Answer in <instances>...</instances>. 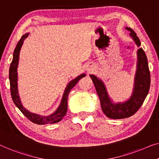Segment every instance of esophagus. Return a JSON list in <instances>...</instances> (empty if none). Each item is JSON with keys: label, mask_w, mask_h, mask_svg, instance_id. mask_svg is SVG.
Instances as JSON below:
<instances>
[{"label": "esophagus", "mask_w": 159, "mask_h": 159, "mask_svg": "<svg viewBox=\"0 0 159 159\" xmlns=\"http://www.w3.org/2000/svg\"><path fill=\"white\" fill-rule=\"evenodd\" d=\"M93 70V67L92 66H89V67H88L87 68H86V70L88 72H91V71H92V70Z\"/></svg>", "instance_id": "1"}]
</instances>
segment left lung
Here are the masks:
<instances>
[{
    "mask_svg": "<svg viewBox=\"0 0 159 159\" xmlns=\"http://www.w3.org/2000/svg\"><path fill=\"white\" fill-rule=\"evenodd\" d=\"M130 31V36L139 47L141 41L131 28L125 27ZM97 94L99 97L101 108L106 116L112 119H121L131 116L140 108L147 96L150 88L151 78L147 57L142 48L137 51L136 70L135 73L134 88L131 96L124 102H113L108 95L103 81L95 75L91 74Z\"/></svg>",
    "mask_w": 159,
    "mask_h": 159,
    "instance_id": "8db88e82",
    "label": "left lung"
}]
</instances>
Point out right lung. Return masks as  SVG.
Listing matches in <instances>:
<instances>
[{"label": "right lung", "mask_w": 159, "mask_h": 159, "mask_svg": "<svg viewBox=\"0 0 159 159\" xmlns=\"http://www.w3.org/2000/svg\"><path fill=\"white\" fill-rule=\"evenodd\" d=\"M28 35H29V33H26V34H25L21 37L20 40L18 41L17 46H16L13 52V60H12L10 69H9V80H10L12 99H13V103H15V105L23 113V114L27 118H28L30 121L34 123V124L39 125L56 124V123H58L62 120L63 116L66 114L68 109V96L70 90L76 85L80 79L86 76V74L85 73H81L79 76L75 78L74 79L71 80L68 83L64 90V93L63 94L60 105L58 106V108L53 113H51V115L46 116H41L30 112L26 108L23 107V104L21 103L18 89V66L19 62V55H20V51L21 47L23 46V41L28 36Z\"/></svg>", "instance_id": "1"}]
</instances>
